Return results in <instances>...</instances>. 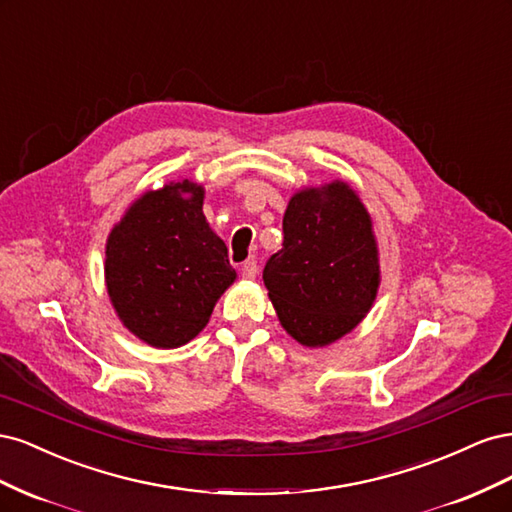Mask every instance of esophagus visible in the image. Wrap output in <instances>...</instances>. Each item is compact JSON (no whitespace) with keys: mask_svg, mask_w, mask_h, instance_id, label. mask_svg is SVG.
Listing matches in <instances>:
<instances>
[{"mask_svg":"<svg viewBox=\"0 0 512 512\" xmlns=\"http://www.w3.org/2000/svg\"><path fill=\"white\" fill-rule=\"evenodd\" d=\"M256 273H258L256 258H254V256H250V258H247V260L243 262V265H241V275L245 277V280H254Z\"/></svg>","mask_w":512,"mask_h":512,"instance_id":"esophagus-1","label":"esophagus"}]
</instances>
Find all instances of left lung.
<instances>
[{"label": "left lung", "mask_w": 512, "mask_h": 512, "mask_svg": "<svg viewBox=\"0 0 512 512\" xmlns=\"http://www.w3.org/2000/svg\"><path fill=\"white\" fill-rule=\"evenodd\" d=\"M284 243L262 280L286 333L307 348L329 346L369 312L380 286L371 218L348 183L294 194L284 213Z\"/></svg>", "instance_id": "1"}]
</instances>
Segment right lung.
Here are the masks:
<instances>
[{
  "label": "right lung",
  "mask_w": 512,
  "mask_h": 512,
  "mask_svg": "<svg viewBox=\"0 0 512 512\" xmlns=\"http://www.w3.org/2000/svg\"><path fill=\"white\" fill-rule=\"evenodd\" d=\"M203 198V185L173 181L134 200L108 235V297L123 327L153 348L194 339L237 277Z\"/></svg>",
  "instance_id": "add662e5"
}]
</instances>
